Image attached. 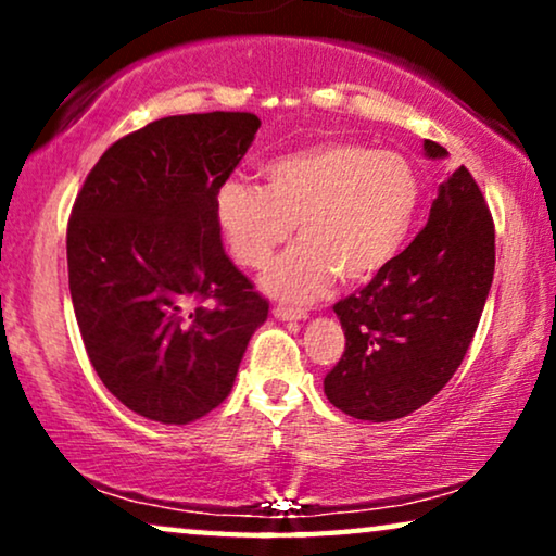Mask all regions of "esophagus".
I'll return each instance as SVG.
<instances>
[{
    "label": "esophagus",
    "mask_w": 556,
    "mask_h": 556,
    "mask_svg": "<svg viewBox=\"0 0 556 556\" xmlns=\"http://www.w3.org/2000/svg\"><path fill=\"white\" fill-rule=\"evenodd\" d=\"M273 316L280 318V321H301V318H306L308 314L303 308H291V306H273Z\"/></svg>",
    "instance_id": "esophagus-1"
}]
</instances>
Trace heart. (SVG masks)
Returning a JSON list of instances; mask_svg holds the SVG:
<instances>
[{
	"instance_id": "b5f03b06",
	"label": "heart",
	"mask_w": 556,
	"mask_h": 556,
	"mask_svg": "<svg viewBox=\"0 0 556 556\" xmlns=\"http://www.w3.org/2000/svg\"><path fill=\"white\" fill-rule=\"evenodd\" d=\"M265 187L227 179L215 192V219L242 268H263L299 225L303 238L273 263L270 293L311 301L333 278L364 283L390 265L415 225L420 179L400 151L326 139L263 166Z\"/></svg>"
}]
</instances>
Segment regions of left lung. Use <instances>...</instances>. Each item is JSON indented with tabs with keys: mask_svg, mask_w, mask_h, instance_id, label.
I'll return each instance as SVG.
<instances>
[{
	"mask_svg": "<svg viewBox=\"0 0 556 556\" xmlns=\"http://www.w3.org/2000/svg\"><path fill=\"white\" fill-rule=\"evenodd\" d=\"M428 156L447 151L425 141ZM496 268V227L466 166L438 189L415 240L369 280L333 303L346 346L324 377L333 407L387 422L415 413L451 382L481 321Z\"/></svg>",
	"mask_w": 556,
	"mask_h": 556,
	"instance_id": "8db88e82",
	"label": "left lung"
}]
</instances>
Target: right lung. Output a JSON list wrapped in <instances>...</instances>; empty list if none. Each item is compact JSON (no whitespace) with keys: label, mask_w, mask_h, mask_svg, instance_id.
Masks as SVG:
<instances>
[{"label":"right lung","mask_w":556,"mask_h":556,"mask_svg":"<svg viewBox=\"0 0 556 556\" xmlns=\"http://www.w3.org/2000/svg\"><path fill=\"white\" fill-rule=\"evenodd\" d=\"M261 118L151 121L111 143L67 219V278L88 359L128 409L200 420L232 390L268 301L225 255L215 192Z\"/></svg>","instance_id":"add662e5"}]
</instances>
